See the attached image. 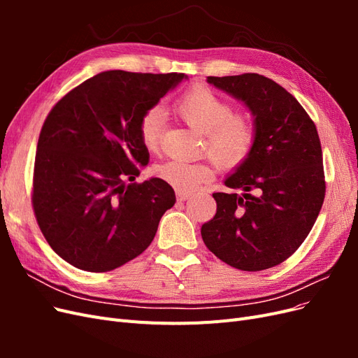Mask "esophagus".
<instances>
[{"mask_svg":"<svg viewBox=\"0 0 358 358\" xmlns=\"http://www.w3.org/2000/svg\"><path fill=\"white\" fill-rule=\"evenodd\" d=\"M176 194H178V199H179L180 201H185V200H188V199L192 196L191 192H187V191H178Z\"/></svg>","mask_w":358,"mask_h":358,"instance_id":"esophagus-1","label":"esophagus"}]
</instances>
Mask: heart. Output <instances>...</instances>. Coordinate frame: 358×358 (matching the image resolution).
I'll return each mask as SVG.
<instances>
[{
	"label": "heart",
	"mask_w": 358,
	"mask_h": 358,
	"mask_svg": "<svg viewBox=\"0 0 358 358\" xmlns=\"http://www.w3.org/2000/svg\"><path fill=\"white\" fill-rule=\"evenodd\" d=\"M180 119L203 134V148L218 166L230 169L248 157L255 140V127L251 116L233 112L229 101L206 86H192L175 103ZM166 112L154 106L138 122V136L143 146L155 152L161 145V131ZM155 173L179 191H192L210 180L213 170L209 162L169 159L155 167Z\"/></svg>",
	"instance_id": "obj_1"
}]
</instances>
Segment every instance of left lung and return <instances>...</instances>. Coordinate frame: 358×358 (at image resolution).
Returning a JSON list of instances; mask_svg holds the SVG:
<instances>
[{"label": "left lung", "instance_id": "obj_1", "mask_svg": "<svg viewBox=\"0 0 358 358\" xmlns=\"http://www.w3.org/2000/svg\"><path fill=\"white\" fill-rule=\"evenodd\" d=\"M208 82L242 101L254 116L255 140L213 192L216 213L201 237L224 263L246 272L278 266L297 251L315 224L326 196L317 127L282 86L257 73Z\"/></svg>", "mask_w": 358, "mask_h": 358}]
</instances>
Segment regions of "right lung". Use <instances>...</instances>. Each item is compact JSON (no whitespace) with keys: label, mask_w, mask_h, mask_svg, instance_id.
<instances>
[{"label":"right lung","mask_w":358,"mask_h":358,"mask_svg":"<svg viewBox=\"0 0 358 358\" xmlns=\"http://www.w3.org/2000/svg\"><path fill=\"white\" fill-rule=\"evenodd\" d=\"M183 79V73L103 71L48 115L37 143L32 208L50 248L71 266L110 272L154 241L176 196L159 178L134 182L149 162L138 122Z\"/></svg>","instance_id":"1"}]
</instances>
